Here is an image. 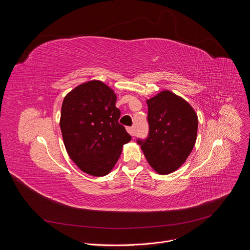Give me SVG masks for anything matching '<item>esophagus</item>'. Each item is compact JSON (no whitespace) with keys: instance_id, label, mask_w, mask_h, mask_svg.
<instances>
[{"instance_id":"obj_1","label":"esophagus","mask_w":250,"mask_h":250,"mask_svg":"<svg viewBox=\"0 0 250 250\" xmlns=\"http://www.w3.org/2000/svg\"><path fill=\"white\" fill-rule=\"evenodd\" d=\"M126 130L127 132L131 135V136H134V128L132 126H129V127H126Z\"/></svg>"}]
</instances>
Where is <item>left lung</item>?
I'll use <instances>...</instances> for the list:
<instances>
[{"label": "left lung", "instance_id": "8db88e82", "mask_svg": "<svg viewBox=\"0 0 250 250\" xmlns=\"http://www.w3.org/2000/svg\"><path fill=\"white\" fill-rule=\"evenodd\" d=\"M149 133L137 139L149 165L167 175L179 168L192 152L198 130V117L191 104L164 90L146 101Z\"/></svg>", "mask_w": 250, "mask_h": 250}]
</instances>
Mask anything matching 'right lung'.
<instances>
[{
	"mask_svg": "<svg viewBox=\"0 0 250 250\" xmlns=\"http://www.w3.org/2000/svg\"><path fill=\"white\" fill-rule=\"evenodd\" d=\"M117 95L101 81L83 83L69 92L62 103L60 128L66 151L85 173L109 174L124 145L131 140L119 123Z\"/></svg>",
	"mask_w": 250,
	"mask_h": 250,
	"instance_id": "add662e5",
	"label": "right lung"
}]
</instances>
